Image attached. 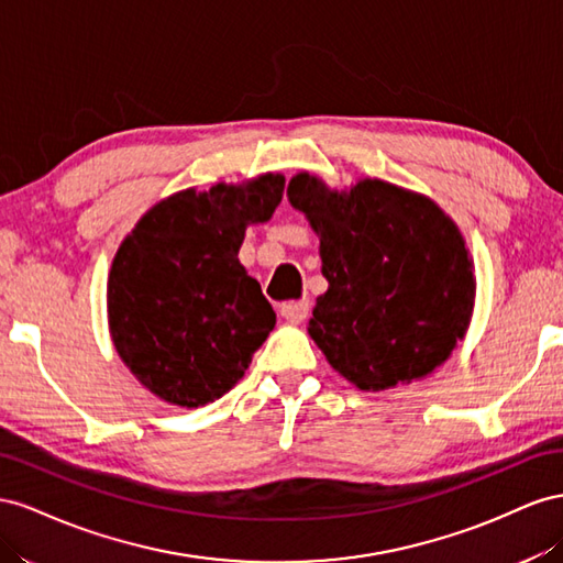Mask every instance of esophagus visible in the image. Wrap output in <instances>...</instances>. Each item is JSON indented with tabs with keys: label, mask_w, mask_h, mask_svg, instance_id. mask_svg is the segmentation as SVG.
<instances>
[{
	"label": "esophagus",
	"mask_w": 563,
	"mask_h": 563,
	"mask_svg": "<svg viewBox=\"0 0 563 563\" xmlns=\"http://www.w3.org/2000/svg\"><path fill=\"white\" fill-rule=\"evenodd\" d=\"M280 316L290 323H303L309 318V301H285L280 303Z\"/></svg>",
	"instance_id": "esophagus-1"
}]
</instances>
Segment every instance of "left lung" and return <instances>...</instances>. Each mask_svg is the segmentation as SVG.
Segmentation results:
<instances>
[{
  "instance_id": "obj_1",
  "label": "left lung",
  "mask_w": 563,
  "mask_h": 563,
  "mask_svg": "<svg viewBox=\"0 0 563 563\" xmlns=\"http://www.w3.org/2000/svg\"><path fill=\"white\" fill-rule=\"evenodd\" d=\"M320 238L328 292L309 334L363 391L431 375L467 332L474 271L455 223L417 192L365 179L332 192L311 174L287 186Z\"/></svg>"
}]
</instances>
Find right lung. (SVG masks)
<instances>
[{
  "instance_id": "right-lung-1",
  "label": "right lung",
  "mask_w": 563,
  "mask_h": 563,
  "mask_svg": "<svg viewBox=\"0 0 563 563\" xmlns=\"http://www.w3.org/2000/svg\"><path fill=\"white\" fill-rule=\"evenodd\" d=\"M285 179L181 190L124 238L108 278V320L120 358L167 404L198 408L245 375L276 325L262 287L238 262L247 223L266 221Z\"/></svg>"
}]
</instances>
